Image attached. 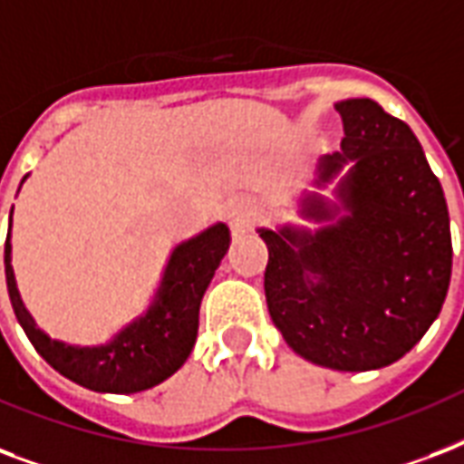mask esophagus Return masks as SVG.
Returning a JSON list of instances; mask_svg holds the SVG:
<instances>
[{"label":"esophagus","instance_id":"34e87169","mask_svg":"<svg viewBox=\"0 0 464 464\" xmlns=\"http://www.w3.org/2000/svg\"><path fill=\"white\" fill-rule=\"evenodd\" d=\"M257 218V208L253 204H246V201H238V204H233L228 208V221H231L233 228H238V231H246L250 226L256 224Z\"/></svg>","mask_w":464,"mask_h":464}]
</instances>
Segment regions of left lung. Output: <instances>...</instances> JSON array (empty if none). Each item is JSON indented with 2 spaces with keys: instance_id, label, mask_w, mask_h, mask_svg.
<instances>
[{
  "instance_id": "obj_1",
  "label": "left lung",
  "mask_w": 464,
  "mask_h": 464,
  "mask_svg": "<svg viewBox=\"0 0 464 464\" xmlns=\"http://www.w3.org/2000/svg\"><path fill=\"white\" fill-rule=\"evenodd\" d=\"M345 138L318 158L299 217L318 228H257L270 260L265 296L296 355L341 372L380 370L423 338L452 270L443 187L419 138L372 99L335 104ZM349 169L345 170L344 168Z\"/></svg>"
}]
</instances>
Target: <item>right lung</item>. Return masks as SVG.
<instances>
[{
	"label": "right lung",
	"mask_w": 464,
	"mask_h": 464,
	"mask_svg": "<svg viewBox=\"0 0 464 464\" xmlns=\"http://www.w3.org/2000/svg\"><path fill=\"white\" fill-rule=\"evenodd\" d=\"M12 214L5 246L6 289L28 341L53 370L92 392L136 394L160 384L185 365L197 343L204 292L231 246L228 226L214 224L177 243L150 306L111 341L102 345H70L35 326L34 316L21 302L12 267Z\"/></svg>",
	"instance_id": "right-lung-1"
}]
</instances>
